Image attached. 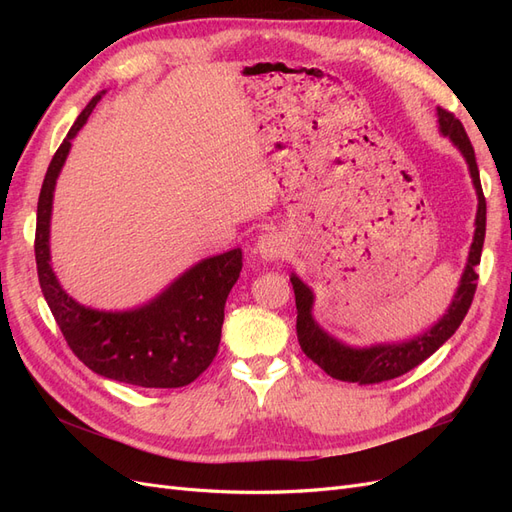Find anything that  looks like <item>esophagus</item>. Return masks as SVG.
<instances>
[{
    "label": "esophagus",
    "mask_w": 512,
    "mask_h": 512,
    "mask_svg": "<svg viewBox=\"0 0 512 512\" xmlns=\"http://www.w3.org/2000/svg\"><path fill=\"white\" fill-rule=\"evenodd\" d=\"M258 254L265 260H277L284 254V239L277 232H267L258 239Z\"/></svg>",
    "instance_id": "34e87169"
}]
</instances>
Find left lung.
Masks as SVG:
<instances>
[{
    "label": "left lung",
    "mask_w": 512,
    "mask_h": 512,
    "mask_svg": "<svg viewBox=\"0 0 512 512\" xmlns=\"http://www.w3.org/2000/svg\"><path fill=\"white\" fill-rule=\"evenodd\" d=\"M440 117V130L444 136L451 138V141L459 147V151L466 158L470 166V175L474 181V188L478 194V213H476V232H474V243L470 247V258L468 267L463 271L459 290L453 299V305L448 307L446 316L431 327L425 335L412 339L408 344L399 346H374L365 350H354L344 344L335 342L333 337L324 333L318 324L312 320V290H309L297 275L290 277L292 290H294V301H297V337L299 346L305 352L307 359H312L320 369L327 371V374L335 380L344 382H356V384H378L408 374L410 369L421 365L425 359L436 352L448 337H451L459 324L466 318L468 309L472 305L478 273L476 265H480V252H483L485 243V224H487V203L483 194V185H480V175L476 166L474 147L470 138L463 130V123L455 117V113L446 111V108H438Z\"/></svg>",
    "instance_id": "left-lung-1"
}]
</instances>
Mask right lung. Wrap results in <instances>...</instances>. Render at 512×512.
<instances>
[{
  "label": "right lung",
  "mask_w": 512,
  "mask_h": 512,
  "mask_svg": "<svg viewBox=\"0 0 512 512\" xmlns=\"http://www.w3.org/2000/svg\"><path fill=\"white\" fill-rule=\"evenodd\" d=\"M91 98L59 145L38 198L36 267L46 303L70 350L91 371L145 389H179L194 382L218 354L224 305L241 273V250L198 262L160 297L134 312H98L72 301L49 265V222L55 179L70 141L94 111Z\"/></svg>",
  "instance_id": "1"
}]
</instances>
